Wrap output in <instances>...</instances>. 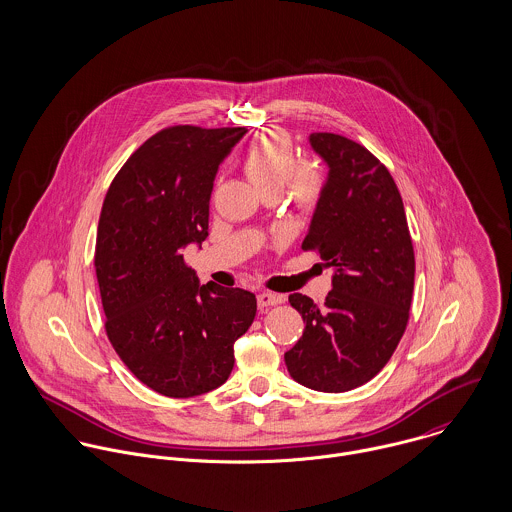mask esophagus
<instances>
[{
  "instance_id": "obj_1",
  "label": "esophagus",
  "mask_w": 512,
  "mask_h": 512,
  "mask_svg": "<svg viewBox=\"0 0 512 512\" xmlns=\"http://www.w3.org/2000/svg\"><path fill=\"white\" fill-rule=\"evenodd\" d=\"M284 301V295H278V293L272 292H260L258 293V307L264 309V307H272V305H278Z\"/></svg>"
}]
</instances>
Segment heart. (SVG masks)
<instances>
[{"label": "heart", "instance_id": "b5f03b06", "mask_svg": "<svg viewBox=\"0 0 512 512\" xmlns=\"http://www.w3.org/2000/svg\"><path fill=\"white\" fill-rule=\"evenodd\" d=\"M242 171L250 183L264 193H282L288 185L293 203L301 211H309L319 197L321 181L315 169L309 165L295 167L290 138L280 130L262 132L242 157Z\"/></svg>", "mask_w": 512, "mask_h": 512}]
</instances>
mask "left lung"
<instances>
[{
	"label": "left lung",
	"mask_w": 512,
	"mask_h": 512,
	"mask_svg": "<svg viewBox=\"0 0 512 512\" xmlns=\"http://www.w3.org/2000/svg\"><path fill=\"white\" fill-rule=\"evenodd\" d=\"M309 142L329 177L301 248L335 274L321 307L290 295L305 329L284 359L299 384L347 392L384 368L406 331L414 246L400 191L378 157L339 134L317 132Z\"/></svg>",
	"instance_id": "1"
}]
</instances>
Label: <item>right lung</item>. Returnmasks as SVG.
Masks as SVG:
<instances>
[{
	"label": "right lung",
	"instance_id": "1",
	"mask_svg": "<svg viewBox=\"0 0 512 512\" xmlns=\"http://www.w3.org/2000/svg\"><path fill=\"white\" fill-rule=\"evenodd\" d=\"M246 128L169 126L138 147L106 193L94 250L106 335L130 372L169 398L226 382L256 295L199 286L183 248L209 236L220 161Z\"/></svg>",
	"mask_w": 512,
	"mask_h": 512
}]
</instances>
